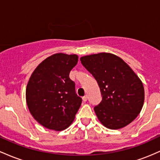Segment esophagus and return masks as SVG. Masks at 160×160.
Returning <instances> with one entry per match:
<instances>
[{"label": "esophagus", "instance_id": "1", "mask_svg": "<svg viewBox=\"0 0 160 160\" xmlns=\"http://www.w3.org/2000/svg\"><path fill=\"white\" fill-rule=\"evenodd\" d=\"M82 100H83L84 102L87 101V100H88V96H87V95H85V97H83V98H82Z\"/></svg>", "mask_w": 160, "mask_h": 160}]
</instances>
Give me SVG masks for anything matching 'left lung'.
Returning <instances> with one entry per match:
<instances>
[{
	"label": "left lung",
	"mask_w": 160,
	"mask_h": 160,
	"mask_svg": "<svg viewBox=\"0 0 160 160\" xmlns=\"http://www.w3.org/2000/svg\"><path fill=\"white\" fill-rule=\"evenodd\" d=\"M80 60L99 85L102 100L94 109L100 122L119 129L135 119L143 107L144 89L128 64L109 53L82 57Z\"/></svg>",
	"instance_id": "8db88e82"
}]
</instances>
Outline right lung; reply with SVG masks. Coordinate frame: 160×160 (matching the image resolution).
Here are the masks:
<instances>
[{
	"instance_id": "right-lung-1",
	"label": "right lung",
	"mask_w": 160,
	"mask_h": 160,
	"mask_svg": "<svg viewBox=\"0 0 160 160\" xmlns=\"http://www.w3.org/2000/svg\"><path fill=\"white\" fill-rule=\"evenodd\" d=\"M77 55L59 53L48 57L33 72L26 88L28 109L41 125L62 131L75 119L82 99L75 93L69 73Z\"/></svg>"
}]
</instances>
